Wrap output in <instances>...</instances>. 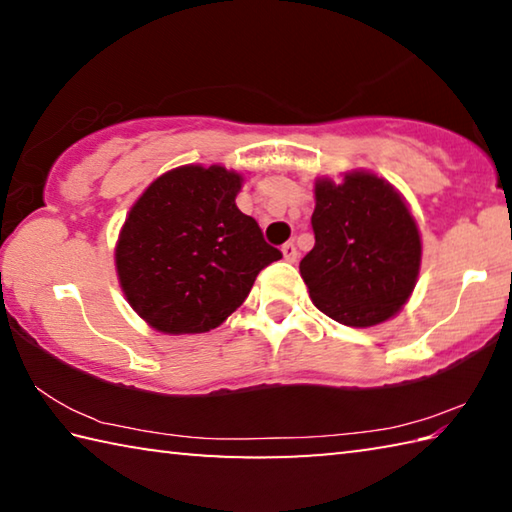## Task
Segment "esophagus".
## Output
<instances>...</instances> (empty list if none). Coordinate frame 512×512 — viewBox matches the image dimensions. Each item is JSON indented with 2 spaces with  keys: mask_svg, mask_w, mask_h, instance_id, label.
I'll use <instances>...</instances> for the list:
<instances>
[{
  "mask_svg": "<svg viewBox=\"0 0 512 512\" xmlns=\"http://www.w3.org/2000/svg\"><path fill=\"white\" fill-rule=\"evenodd\" d=\"M282 255H284V259H287V262H296V257H298L296 244H293V241H289V244H284L282 246Z\"/></svg>",
  "mask_w": 512,
  "mask_h": 512,
  "instance_id": "obj_1",
  "label": "esophagus"
}]
</instances>
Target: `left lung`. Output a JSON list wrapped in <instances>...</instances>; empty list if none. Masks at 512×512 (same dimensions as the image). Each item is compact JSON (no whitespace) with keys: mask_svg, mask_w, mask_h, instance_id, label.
<instances>
[{"mask_svg":"<svg viewBox=\"0 0 512 512\" xmlns=\"http://www.w3.org/2000/svg\"><path fill=\"white\" fill-rule=\"evenodd\" d=\"M314 196L316 244L300 262L311 302L348 327L386 323L409 302L420 275L422 239L409 203L366 169L316 178Z\"/></svg>","mask_w":512,"mask_h":512,"instance_id":"left-lung-1","label":"left lung"}]
</instances>
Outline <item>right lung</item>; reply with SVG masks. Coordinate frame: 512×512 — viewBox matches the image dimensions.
<instances>
[{
  "mask_svg": "<svg viewBox=\"0 0 512 512\" xmlns=\"http://www.w3.org/2000/svg\"><path fill=\"white\" fill-rule=\"evenodd\" d=\"M244 176L221 164L162 173L133 203L115 246L119 287L162 334H203L241 307L282 253L237 207Z\"/></svg>",
  "mask_w": 512,
  "mask_h": 512,
  "instance_id": "add662e5",
  "label": "right lung"
}]
</instances>
